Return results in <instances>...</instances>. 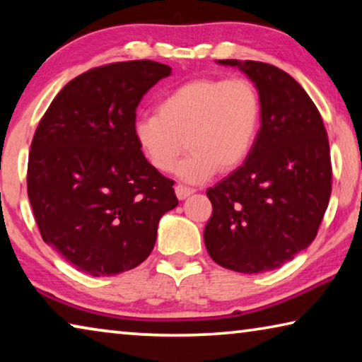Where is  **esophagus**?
<instances>
[{
    "instance_id": "obj_1",
    "label": "esophagus",
    "mask_w": 362,
    "mask_h": 362,
    "mask_svg": "<svg viewBox=\"0 0 362 362\" xmlns=\"http://www.w3.org/2000/svg\"><path fill=\"white\" fill-rule=\"evenodd\" d=\"M175 192H176V197L182 200L191 196V194H194V189L192 187H187V186H182V185H176L175 187Z\"/></svg>"
}]
</instances>
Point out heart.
Returning a JSON list of instances; mask_svg holds the SVG:
<instances>
[{"instance_id": "b5f03b06", "label": "heart", "mask_w": 362, "mask_h": 362, "mask_svg": "<svg viewBox=\"0 0 362 362\" xmlns=\"http://www.w3.org/2000/svg\"><path fill=\"white\" fill-rule=\"evenodd\" d=\"M157 111L134 121L137 147L155 170L168 173L187 144L191 152L176 166V176L191 185L241 166L262 121L257 88L244 79L189 81L162 97Z\"/></svg>"}]
</instances>
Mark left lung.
I'll list each match as a JSON object with an SVG mask.
<instances>
[{
  "label": "left lung",
  "instance_id": "8db88e82",
  "mask_svg": "<svg viewBox=\"0 0 362 362\" xmlns=\"http://www.w3.org/2000/svg\"><path fill=\"white\" fill-rule=\"evenodd\" d=\"M257 88L262 121L252 152L207 191V252L239 274L278 269L314 241L332 192L330 147L319 110L285 71L260 61L218 59Z\"/></svg>",
  "mask_w": 362,
  "mask_h": 362
}]
</instances>
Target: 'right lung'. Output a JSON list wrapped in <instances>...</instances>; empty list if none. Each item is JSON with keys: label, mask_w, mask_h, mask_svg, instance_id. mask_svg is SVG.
<instances>
[{"label": "right lung", "mask_w": 362, "mask_h": 362, "mask_svg": "<svg viewBox=\"0 0 362 362\" xmlns=\"http://www.w3.org/2000/svg\"><path fill=\"white\" fill-rule=\"evenodd\" d=\"M170 74L148 59L90 69L61 88L37 127L27 194L43 241L79 272L111 276L142 264L177 205L173 181L132 132L142 97Z\"/></svg>", "instance_id": "obj_1"}]
</instances>
